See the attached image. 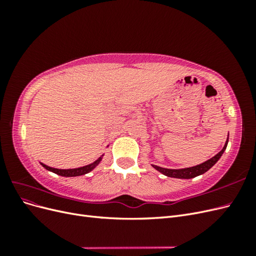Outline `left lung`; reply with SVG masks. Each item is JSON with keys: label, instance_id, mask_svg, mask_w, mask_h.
<instances>
[{"label": "left lung", "instance_id": "left-lung-1", "mask_svg": "<svg viewBox=\"0 0 256 256\" xmlns=\"http://www.w3.org/2000/svg\"><path fill=\"white\" fill-rule=\"evenodd\" d=\"M228 140L226 142V145H224V147L221 150L220 152L216 154V156H214L212 158H210L209 160L203 162V164H200L196 166L187 168H180V170L164 168H160V166H154V164H152V166L156 168L157 171H159L160 173H162L166 176L174 177V178H184V180H189V178H193V177H196L200 174H204L212 166H214L216 162L220 159V157L222 156V154L224 152V150H226V146H228Z\"/></svg>", "mask_w": 256, "mask_h": 256}]
</instances>
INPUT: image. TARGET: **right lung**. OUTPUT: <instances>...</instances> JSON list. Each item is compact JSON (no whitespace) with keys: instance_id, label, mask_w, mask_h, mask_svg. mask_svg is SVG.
Listing matches in <instances>:
<instances>
[{"instance_id":"right-lung-1","label":"right lung","mask_w":256,"mask_h":256,"mask_svg":"<svg viewBox=\"0 0 256 256\" xmlns=\"http://www.w3.org/2000/svg\"><path fill=\"white\" fill-rule=\"evenodd\" d=\"M102 157L98 158L95 162H92V164H88V166H82V168H69V170H62V168H51V166H46L44 164H42V166L44 168L49 170V171L56 173L58 175H60V176H65V177H72V176H80V175H84L86 174L88 172H90L92 168H95L98 164L99 162L102 161Z\"/></svg>"}]
</instances>
